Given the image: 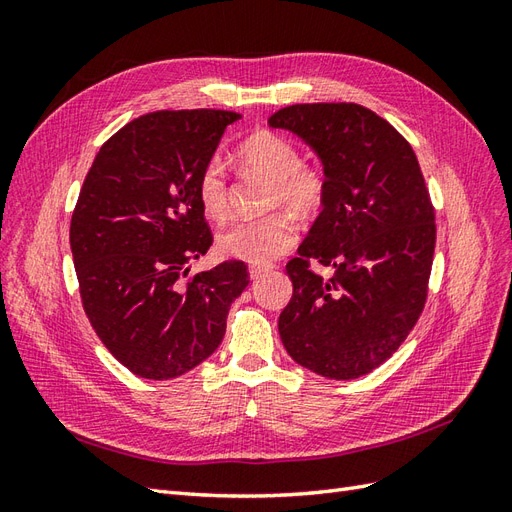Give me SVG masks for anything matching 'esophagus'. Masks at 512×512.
<instances>
[{"mask_svg": "<svg viewBox=\"0 0 512 512\" xmlns=\"http://www.w3.org/2000/svg\"><path fill=\"white\" fill-rule=\"evenodd\" d=\"M267 271H271V265H252L250 267V277H252V280H258V277L265 275Z\"/></svg>", "mask_w": 512, "mask_h": 512, "instance_id": "esophagus-1", "label": "esophagus"}]
</instances>
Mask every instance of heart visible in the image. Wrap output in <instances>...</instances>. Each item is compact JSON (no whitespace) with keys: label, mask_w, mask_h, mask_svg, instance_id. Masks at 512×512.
<instances>
[{"label":"heart","mask_w":512,"mask_h":512,"mask_svg":"<svg viewBox=\"0 0 512 512\" xmlns=\"http://www.w3.org/2000/svg\"><path fill=\"white\" fill-rule=\"evenodd\" d=\"M237 158L245 170L269 179L267 205H284L299 215L314 213L324 200L327 179L314 166L301 162V151L290 138L275 132H256L239 145ZM200 209L211 220H224L230 209V185L224 164L218 158L205 162L196 181ZM297 241V224L284 211H273L256 220L228 224L218 235V250L224 256L267 265L286 254Z\"/></svg>","instance_id":"1"}]
</instances>
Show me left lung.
<instances>
[{
  "mask_svg": "<svg viewBox=\"0 0 512 512\" xmlns=\"http://www.w3.org/2000/svg\"><path fill=\"white\" fill-rule=\"evenodd\" d=\"M269 126L312 147L327 179L322 211L286 265L282 344L318 376H365L401 346L427 299L436 213L421 166L406 138L361 104H292ZM309 259L333 266L332 280Z\"/></svg>",
  "mask_w": 512,
  "mask_h": 512,
  "instance_id": "1",
  "label": "left lung"
}]
</instances>
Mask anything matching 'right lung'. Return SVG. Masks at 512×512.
I'll use <instances>...</instances> for the list:
<instances>
[{
	"mask_svg": "<svg viewBox=\"0 0 512 512\" xmlns=\"http://www.w3.org/2000/svg\"><path fill=\"white\" fill-rule=\"evenodd\" d=\"M237 119L196 108L130 121L100 147L76 200L70 247L85 314L141 378L170 380L203 363L250 284L241 260L185 280L213 243L196 181Z\"/></svg>",
	"mask_w": 512,
	"mask_h": 512,
	"instance_id": "obj_1",
	"label": "right lung"
}]
</instances>
